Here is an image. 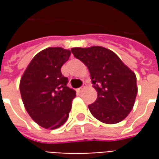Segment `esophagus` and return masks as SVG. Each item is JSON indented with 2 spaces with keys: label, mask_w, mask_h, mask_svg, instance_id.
I'll list each match as a JSON object with an SVG mask.
<instances>
[{
  "label": "esophagus",
  "mask_w": 159,
  "mask_h": 159,
  "mask_svg": "<svg viewBox=\"0 0 159 159\" xmlns=\"http://www.w3.org/2000/svg\"><path fill=\"white\" fill-rule=\"evenodd\" d=\"M84 88H85V86L81 87V88H79V89H77V91H78L79 93H81V92H82V91H83V90L84 89Z\"/></svg>",
  "instance_id": "esophagus-1"
}]
</instances>
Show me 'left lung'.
Returning <instances> with one entry per match:
<instances>
[{"label":"left lung","mask_w":159,"mask_h":159,"mask_svg":"<svg viewBox=\"0 0 159 159\" xmlns=\"http://www.w3.org/2000/svg\"><path fill=\"white\" fill-rule=\"evenodd\" d=\"M71 52L87 66L96 89L97 100L89 106L96 119L108 124L123 121L134 107L136 76L118 56L103 47L73 48Z\"/></svg>","instance_id":"8db88e82"}]
</instances>
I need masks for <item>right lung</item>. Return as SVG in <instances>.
<instances>
[{"label": "right lung", "mask_w": 159, "mask_h": 159, "mask_svg": "<svg viewBox=\"0 0 159 159\" xmlns=\"http://www.w3.org/2000/svg\"><path fill=\"white\" fill-rule=\"evenodd\" d=\"M70 55V51L62 48L44 49L33 58L20 80L26 111L42 128L57 129L69 117L76 91L67 87L61 67Z\"/></svg>", "instance_id": "add662e5"}]
</instances>
